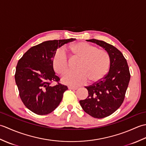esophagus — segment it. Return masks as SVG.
Masks as SVG:
<instances>
[{
  "mask_svg": "<svg viewBox=\"0 0 146 146\" xmlns=\"http://www.w3.org/2000/svg\"><path fill=\"white\" fill-rule=\"evenodd\" d=\"M68 89H69V90H76L78 89V88L73 87V86H68Z\"/></svg>",
  "mask_w": 146,
  "mask_h": 146,
  "instance_id": "34e87169",
  "label": "esophagus"
}]
</instances>
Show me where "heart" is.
<instances>
[{
  "mask_svg": "<svg viewBox=\"0 0 146 146\" xmlns=\"http://www.w3.org/2000/svg\"><path fill=\"white\" fill-rule=\"evenodd\" d=\"M68 49L80 61L77 65L78 71H70L62 77V82L65 84L78 86L85 84L88 80L90 83H94L106 75L110 64V57L107 51L85 42L74 43ZM52 64L55 72L60 75L68 70L67 57L63 50L56 51Z\"/></svg>",
  "mask_w": 146,
  "mask_h": 146,
  "instance_id": "heart-1",
  "label": "heart"
}]
</instances>
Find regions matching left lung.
<instances>
[{"instance_id": "obj_1", "label": "left lung", "mask_w": 146, "mask_h": 146, "mask_svg": "<svg viewBox=\"0 0 146 146\" xmlns=\"http://www.w3.org/2000/svg\"><path fill=\"white\" fill-rule=\"evenodd\" d=\"M105 49L110 57L108 73L100 81L85 86L88 96L80 101L86 113L97 119H102L112 114L119 108L125 98L131 78L129 68L122 52L113 46L95 39L86 40Z\"/></svg>"}]
</instances>
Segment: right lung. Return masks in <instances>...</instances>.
I'll list each match as a JSON object with an SVG mask.
<instances>
[{"instance_id": "add662e5", "label": "right lung", "mask_w": 146, "mask_h": 146, "mask_svg": "<svg viewBox=\"0 0 146 146\" xmlns=\"http://www.w3.org/2000/svg\"><path fill=\"white\" fill-rule=\"evenodd\" d=\"M73 38L46 41L33 46L19 60L15 83L24 105L38 115L50 113L60 105L66 86L59 83L52 67V57L57 49ZM57 85H51L52 82Z\"/></svg>"}]
</instances>
